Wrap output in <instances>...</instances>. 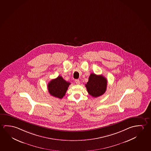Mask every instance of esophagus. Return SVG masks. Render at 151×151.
Segmentation results:
<instances>
[{"label": "esophagus", "instance_id": "34e87169", "mask_svg": "<svg viewBox=\"0 0 151 151\" xmlns=\"http://www.w3.org/2000/svg\"><path fill=\"white\" fill-rule=\"evenodd\" d=\"M80 81H79V79H76L75 80V83H76V84H80Z\"/></svg>", "mask_w": 151, "mask_h": 151}]
</instances>
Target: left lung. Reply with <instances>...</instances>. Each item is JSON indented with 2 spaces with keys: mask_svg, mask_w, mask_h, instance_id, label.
<instances>
[{
  "mask_svg": "<svg viewBox=\"0 0 151 151\" xmlns=\"http://www.w3.org/2000/svg\"><path fill=\"white\" fill-rule=\"evenodd\" d=\"M85 86L90 95L94 97L100 96L106 90V78L101 75H97L91 73Z\"/></svg>",
  "mask_w": 151,
  "mask_h": 151,
  "instance_id": "1",
  "label": "left lung"
}]
</instances>
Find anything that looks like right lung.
I'll return each mask as SVG.
<instances>
[{"mask_svg":"<svg viewBox=\"0 0 151 151\" xmlns=\"http://www.w3.org/2000/svg\"><path fill=\"white\" fill-rule=\"evenodd\" d=\"M70 84V83L66 81L62 76H59L56 78L50 81L47 87L51 95L62 99L66 94Z\"/></svg>","mask_w":151,"mask_h":151,"instance_id":"1","label":"right lung"}]
</instances>
